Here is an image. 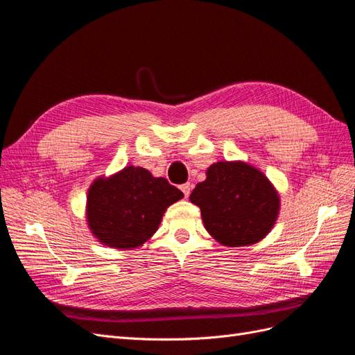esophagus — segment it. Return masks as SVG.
<instances>
[{
  "mask_svg": "<svg viewBox=\"0 0 355 355\" xmlns=\"http://www.w3.org/2000/svg\"><path fill=\"white\" fill-rule=\"evenodd\" d=\"M191 188H192V185L189 184V182H187V184H184V185H180V189H182V192H184L185 198H188V197H189V194H191Z\"/></svg>",
  "mask_w": 355,
  "mask_h": 355,
  "instance_id": "obj_1",
  "label": "esophagus"
}]
</instances>
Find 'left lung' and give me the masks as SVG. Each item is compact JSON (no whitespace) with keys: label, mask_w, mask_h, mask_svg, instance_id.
<instances>
[{"label":"left lung","mask_w":355,"mask_h":355,"mask_svg":"<svg viewBox=\"0 0 355 355\" xmlns=\"http://www.w3.org/2000/svg\"><path fill=\"white\" fill-rule=\"evenodd\" d=\"M204 228L227 247L263 240L280 213V196L263 171L244 161H218L189 196Z\"/></svg>","instance_id":"1"}]
</instances>
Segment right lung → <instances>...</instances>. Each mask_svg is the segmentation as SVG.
Segmentation results:
<instances>
[{
  "label": "right lung",
  "instance_id": "1",
  "mask_svg": "<svg viewBox=\"0 0 355 355\" xmlns=\"http://www.w3.org/2000/svg\"><path fill=\"white\" fill-rule=\"evenodd\" d=\"M184 198L167 179L144 167L127 166L93 180L87 191L85 219L93 237L103 245L132 250L157 232L163 214Z\"/></svg>",
  "mask_w": 355,
  "mask_h": 355
}]
</instances>
